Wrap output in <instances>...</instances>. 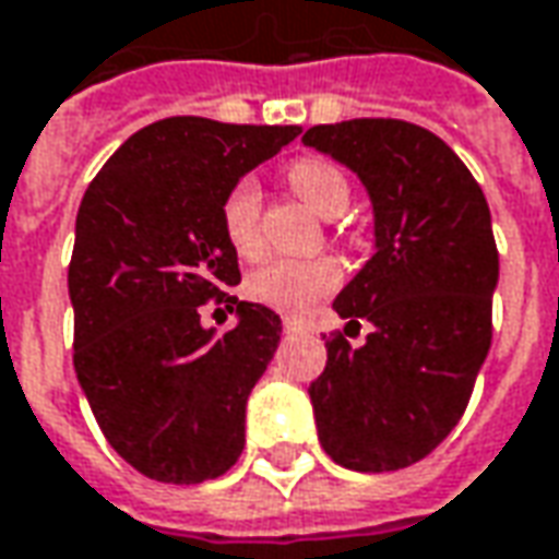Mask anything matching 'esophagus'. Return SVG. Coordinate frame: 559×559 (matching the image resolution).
Segmentation results:
<instances>
[{
    "mask_svg": "<svg viewBox=\"0 0 559 559\" xmlns=\"http://www.w3.org/2000/svg\"><path fill=\"white\" fill-rule=\"evenodd\" d=\"M283 332H286V335H305V332H310V325L307 323H301V320H283Z\"/></svg>",
    "mask_w": 559,
    "mask_h": 559,
    "instance_id": "esophagus-1",
    "label": "esophagus"
}]
</instances>
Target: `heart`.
Returning <instances> with one entry per match:
<instances>
[{
	"instance_id": "obj_1",
	"label": "heart",
	"mask_w": 559,
	"mask_h": 559,
	"mask_svg": "<svg viewBox=\"0 0 559 559\" xmlns=\"http://www.w3.org/2000/svg\"><path fill=\"white\" fill-rule=\"evenodd\" d=\"M288 183L323 218H338L350 202V183L329 159H298L288 168ZM261 190L252 178L236 181L221 202V230L239 258L261 252ZM341 286V267L332 258L317 261H267L246 280V295L286 317H307Z\"/></svg>"
}]
</instances>
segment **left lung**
<instances>
[{"label":"left lung","instance_id":"8db88e82","mask_svg":"<svg viewBox=\"0 0 559 559\" xmlns=\"http://www.w3.org/2000/svg\"><path fill=\"white\" fill-rule=\"evenodd\" d=\"M357 175L376 218V254L341 288L350 348L325 338L310 384L317 433L341 467L381 474L421 462L467 409L492 344L498 252L480 183L433 131L403 119H347L305 131Z\"/></svg>","mask_w":559,"mask_h":559}]
</instances>
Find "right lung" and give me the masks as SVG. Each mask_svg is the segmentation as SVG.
Masks as SVG:
<instances>
[{"instance_id":"right-lung-1","label":"right lung","mask_w":559,"mask_h":559,"mask_svg":"<svg viewBox=\"0 0 559 559\" xmlns=\"http://www.w3.org/2000/svg\"><path fill=\"white\" fill-rule=\"evenodd\" d=\"M298 134L301 126L159 119L82 197L67 273L73 369L107 443L150 480H215L246 445V403L283 323L224 292L239 264L221 202ZM212 297L237 310L230 333L201 325Z\"/></svg>"}]
</instances>
